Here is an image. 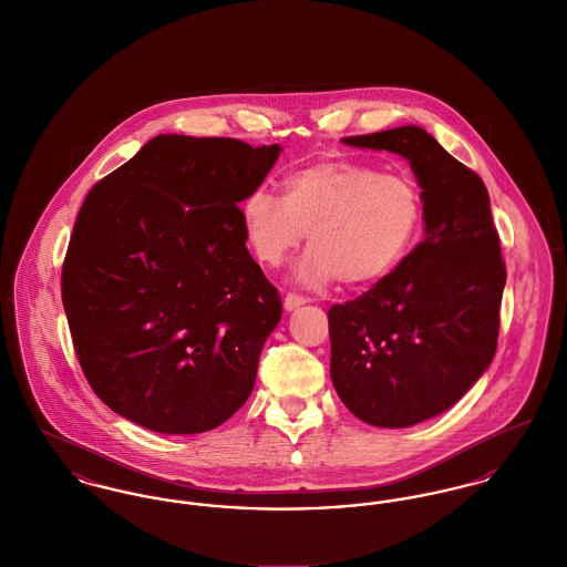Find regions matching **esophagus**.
Returning a JSON list of instances; mask_svg holds the SVG:
<instances>
[{"mask_svg": "<svg viewBox=\"0 0 567 567\" xmlns=\"http://www.w3.org/2000/svg\"><path fill=\"white\" fill-rule=\"evenodd\" d=\"M307 299L305 297H299V295H286V299H284V307H286V311H292V309H297V307H301L305 305Z\"/></svg>", "mask_w": 567, "mask_h": 567, "instance_id": "1", "label": "esophagus"}]
</instances>
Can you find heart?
<instances>
[{"label": "heart", "mask_w": 567, "mask_h": 567, "mask_svg": "<svg viewBox=\"0 0 567 567\" xmlns=\"http://www.w3.org/2000/svg\"><path fill=\"white\" fill-rule=\"evenodd\" d=\"M415 183L352 161H322L290 174L284 197L254 189L240 202L245 238L266 266H279L301 247L297 281L320 288L336 279L370 286L400 265L421 229Z\"/></svg>", "instance_id": "b5f03b06"}]
</instances>
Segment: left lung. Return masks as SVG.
Listing matches in <instances>:
<instances>
[{"label":"left lung","instance_id":"left-lung-1","mask_svg":"<svg viewBox=\"0 0 567 567\" xmlns=\"http://www.w3.org/2000/svg\"><path fill=\"white\" fill-rule=\"evenodd\" d=\"M341 142L404 156L421 187L425 238L372 290L329 309L331 378L346 409L409 427L452 409L494 359L507 272L491 197L421 126Z\"/></svg>","mask_w":567,"mask_h":567}]
</instances>
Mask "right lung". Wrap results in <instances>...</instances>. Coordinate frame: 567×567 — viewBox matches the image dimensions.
<instances>
[{
    "mask_svg": "<svg viewBox=\"0 0 567 567\" xmlns=\"http://www.w3.org/2000/svg\"><path fill=\"white\" fill-rule=\"evenodd\" d=\"M279 152L158 135L87 193L62 302L79 365L117 415L199 434L251 395L281 299L247 251L238 204Z\"/></svg>",
    "mask_w": 567,
    "mask_h": 567,
    "instance_id": "right-lung-1",
    "label": "right lung"
}]
</instances>
